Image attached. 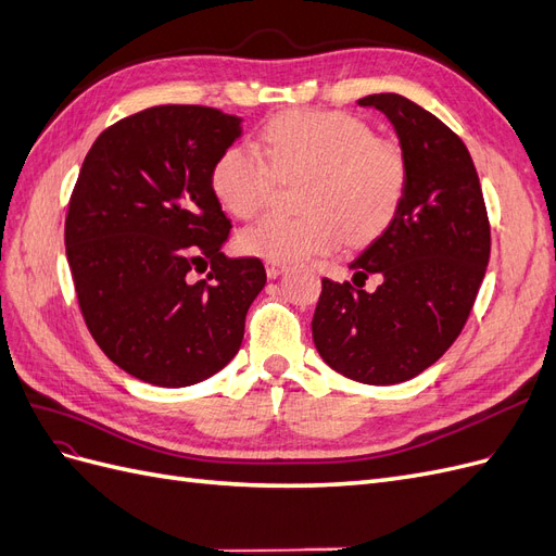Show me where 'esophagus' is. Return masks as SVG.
<instances>
[{"instance_id":"esophagus-1","label":"esophagus","mask_w":556,"mask_h":556,"mask_svg":"<svg viewBox=\"0 0 556 556\" xmlns=\"http://www.w3.org/2000/svg\"><path fill=\"white\" fill-rule=\"evenodd\" d=\"M285 271V264L280 262H266V276L268 278H278Z\"/></svg>"}]
</instances>
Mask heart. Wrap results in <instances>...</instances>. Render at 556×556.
<instances>
[{
    "label": "heart",
    "mask_w": 556,
    "mask_h": 556,
    "mask_svg": "<svg viewBox=\"0 0 556 556\" xmlns=\"http://www.w3.org/2000/svg\"><path fill=\"white\" fill-rule=\"evenodd\" d=\"M306 176L299 190L301 215H264L239 231L245 255L299 262L329 255L345 239L374 241L394 220L408 188V160L401 146L378 139L374 127L341 111H292L268 121L257 150L231 146L217 157L211 188L237 217L260 213L276 178Z\"/></svg>",
    "instance_id": "obj_1"
}]
</instances>
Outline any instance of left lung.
Wrapping results in <instances>:
<instances>
[{"label": "left lung", "instance_id": "obj_1", "mask_svg": "<svg viewBox=\"0 0 556 556\" xmlns=\"http://www.w3.org/2000/svg\"><path fill=\"white\" fill-rule=\"evenodd\" d=\"M357 104L392 123L408 188L394 220L350 264L358 288L323 280L313 341L345 378L396 384L439 362L462 333L490 262V220L476 164L445 123L394 92ZM371 273L383 282L366 293Z\"/></svg>", "mask_w": 556, "mask_h": 556}]
</instances>
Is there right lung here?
<instances>
[{
    "label": "right lung",
    "mask_w": 556,
    "mask_h": 556,
    "mask_svg": "<svg viewBox=\"0 0 556 556\" xmlns=\"http://www.w3.org/2000/svg\"><path fill=\"white\" fill-rule=\"evenodd\" d=\"M241 123L153 106L99 134L80 166L64 223L78 306L104 355L143 382L188 387L225 368L266 285L257 257L223 252L231 223L211 188ZM199 265L212 266L204 281Z\"/></svg>",
    "instance_id": "right-lung-1"
}]
</instances>
